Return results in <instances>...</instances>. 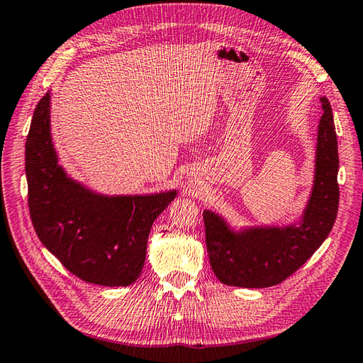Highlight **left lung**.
Segmentation results:
<instances>
[{"instance_id":"left-lung-1","label":"left lung","mask_w":363,"mask_h":363,"mask_svg":"<svg viewBox=\"0 0 363 363\" xmlns=\"http://www.w3.org/2000/svg\"><path fill=\"white\" fill-rule=\"evenodd\" d=\"M314 182L300 220L289 225L233 230L223 216L204 210L206 244L212 271L224 284L269 288L284 281L313 257L330 235L339 210V153L333 109L320 99Z\"/></svg>"}]
</instances>
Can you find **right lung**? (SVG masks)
<instances>
[{
	"instance_id": "1",
	"label": "right lung",
	"mask_w": 363,
	"mask_h": 363,
	"mask_svg": "<svg viewBox=\"0 0 363 363\" xmlns=\"http://www.w3.org/2000/svg\"><path fill=\"white\" fill-rule=\"evenodd\" d=\"M26 178L33 229L45 247L83 281L128 286L139 278L156 218L178 191L100 195L58 164L50 138V96L41 97L26 139Z\"/></svg>"
}]
</instances>
